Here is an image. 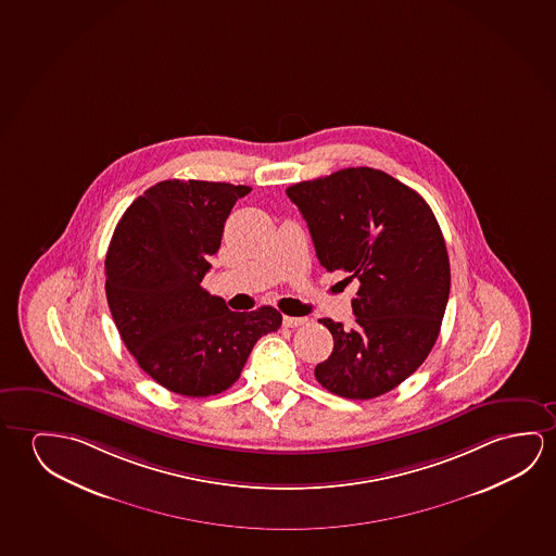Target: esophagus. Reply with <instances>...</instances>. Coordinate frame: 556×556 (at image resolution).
<instances>
[{"mask_svg":"<svg viewBox=\"0 0 556 556\" xmlns=\"http://www.w3.org/2000/svg\"><path fill=\"white\" fill-rule=\"evenodd\" d=\"M306 324H308V317H282V325H285V327H300V325Z\"/></svg>","mask_w":556,"mask_h":556,"instance_id":"obj_1","label":"esophagus"}]
</instances>
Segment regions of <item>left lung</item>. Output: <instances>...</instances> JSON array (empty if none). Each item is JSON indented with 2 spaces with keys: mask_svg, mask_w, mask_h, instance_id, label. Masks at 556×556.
<instances>
[{
  "mask_svg": "<svg viewBox=\"0 0 556 556\" xmlns=\"http://www.w3.org/2000/svg\"><path fill=\"white\" fill-rule=\"evenodd\" d=\"M327 271L358 279L356 325L324 317L331 356L316 379L329 393L368 401L410 377L435 344L451 292L443 232L416 190L371 167H349L287 188Z\"/></svg>",
  "mask_w": 556,
  "mask_h": 556,
  "instance_id": "left-lung-1",
  "label": "left lung"
}]
</instances>
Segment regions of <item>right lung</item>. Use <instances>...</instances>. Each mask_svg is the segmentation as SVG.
I'll use <instances>...</instances> for the list:
<instances>
[{"label": "right lung", "instance_id": "obj_1", "mask_svg": "<svg viewBox=\"0 0 556 556\" xmlns=\"http://www.w3.org/2000/svg\"><path fill=\"white\" fill-rule=\"evenodd\" d=\"M250 190L162 180L128 205L113 232L105 256L113 321L138 366L173 393L227 391L257 339L281 327L271 306L231 312L202 289L232 205Z\"/></svg>", "mask_w": 556, "mask_h": 556}]
</instances>
